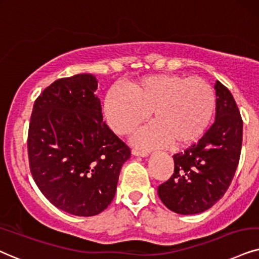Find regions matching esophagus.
I'll list each match as a JSON object with an SVG mask.
<instances>
[{"label":"esophagus","mask_w":259,"mask_h":259,"mask_svg":"<svg viewBox=\"0 0 259 259\" xmlns=\"http://www.w3.org/2000/svg\"><path fill=\"white\" fill-rule=\"evenodd\" d=\"M132 153L136 156H147V155H148V152H147V150H140V149H136V148H133Z\"/></svg>","instance_id":"esophagus-1"}]
</instances>
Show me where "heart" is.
Instances as JSON below:
<instances>
[{
    "instance_id": "b5f03b06",
    "label": "heart",
    "mask_w": 259,
    "mask_h": 259,
    "mask_svg": "<svg viewBox=\"0 0 259 259\" xmlns=\"http://www.w3.org/2000/svg\"><path fill=\"white\" fill-rule=\"evenodd\" d=\"M215 106L214 88L204 78L159 74L134 81L129 90L113 84L104 100V113L114 133L129 135L153 111L155 123L137 134V145L155 147L172 140L188 146L207 132Z\"/></svg>"
}]
</instances>
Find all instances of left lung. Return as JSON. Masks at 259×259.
<instances>
[{"instance_id": "left-lung-1", "label": "left lung", "mask_w": 259, "mask_h": 259, "mask_svg": "<svg viewBox=\"0 0 259 259\" xmlns=\"http://www.w3.org/2000/svg\"><path fill=\"white\" fill-rule=\"evenodd\" d=\"M214 88V124L197 143L173 155V175L158 188L163 204L178 214H198L211 208L230 188L240 159L243 119L237 103L220 81Z\"/></svg>"}]
</instances>
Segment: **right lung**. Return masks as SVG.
<instances>
[{"mask_svg": "<svg viewBox=\"0 0 259 259\" xmlns=\"http://www.w3.org/2000/svg\"><path fill=\"white\" fill-rule=\"evenodd\" d=\"M92 74L58 78L34 101L28 126L29 169L55 207L77 217L105 210L130 148L103 120Z\"/></svg>", "mask_w": 259, "mask_h": 259, "instance_id": "add662e5", "label": "right lung"}]
</instances>
